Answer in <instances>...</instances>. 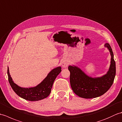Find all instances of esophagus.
I'll use <instances>...</instances> for the list:
<instances>
[{
  "label": "esophagus",
  "instance_id": "obj_1",
  "mask_svg": "<svg viewBox=\"0 0 122 122\" xmlns=\"http://www.w3.org/2000/svg\"><path fill=\"white\" fill-rule=\"evenodd\" d=\"M61 65L62 66H63L64 68H66L69 65V63L68 62V61H66V60H63L61 62Z\"/></svg>",
  "mask_w": 122,
  "mask_h": 122
}]
</instances>
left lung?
<instances>
[{"instance_id": "left-lung-1", "label": "left lung", "mask_w": 122, "mask_h": 122, "mask_svg": "<svg viewBox=\"0 0 122 122\" xmlns=\"http://www.w3.org/2000/svg\"><path fill=\"white\" fill-rule=\"evenodd\" d=\"M104 46L109 50L111 56L110 68L105 74L92 77L85 74L78 66L72 65L68 67L71 88L75 94L80 97L92 98L100 97L107 92L113 83L116 74L114 54L109 44L105 43Z\"/></svg>"}]
</instances>
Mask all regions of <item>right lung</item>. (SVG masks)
<instances>
[{
	"label": "right lung",
	"mask_w": 122,
	"mask_h": 122,
	"mask_svg": "<svg viewBox=\"0 0 122 122\" xmlns=\"http://www.w3.org/2000/svg\"><path fill=\"white\" fill-rule=\"evenodd\" d=\"M61 71V67L58 66L52 70L45 79L37 86L31 87H22L15 83L9 73L8 67V81L12 90L20 97L30 101H37L48 97L51 93L52 87L56 76Z\"/></svg>",
	"instance_id": "right-lung-1"
}]
</instances>
